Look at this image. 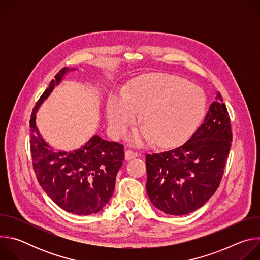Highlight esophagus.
Listing matches in <instances>:
<instances>
[{
	"instance_id": "esophagus-1",
	"label": "esophagus",
	"mask_w": 260,
	"mask_h": 260,
	"mask_svg": "<svg viewBox=\"0 0 260 260\" xmlns=\"http://www.w3.org/2000/svg\"><path fill=\"white\" fill-rule=\"evenodd\" d=\"M137 156H138V153L135 152V151H133V150H126L125 153H124V158H125L126 160H131V159H133V158H136Z\"/></svg>"
}]
</instances>
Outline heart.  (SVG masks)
<instances>
[{"instance_id": "1", "label": "heart", "mask_w": 260, "mask_h": 260, "mask_svg": "<svg viewBox=\"0 0 260 260\" xmlns=\"http://www.w3.org/2000/svg\"><path fill=\"white\" fill-rule=\"evenodd\" d=\"M204 91L193 83L165 73L135 78L126 94L108 100L107 118L115 137L122 136L139 114L141 129L134 133L136 144L151 141L159 147H172L187 140L206 113Z\"/></svg>"}]
</instances>
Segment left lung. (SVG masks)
<instances>
[{
    "label": "left lung",
    "mask_w": 260,
    "mask_h": 260,
    "mask_svg": "<svg viewBox=\"0 0 260 260\" xmlns=\"http://www.w3.org/2000/svg\"><path fill=\"white\" fill-rule=\"evenodd\" d=\"M232 141L230 115L218 92L204 123L186 143L146 155V190L154 207L170 215L200 209L219 187Z\"/></svg>",
    "instance_id": "left-lung-1"
}]
</instances>
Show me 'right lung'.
I'll return each mask as SVG.
<instances>
[{
	"label": "right lung",
	"mask_w": 260,
	"mask_h": 260,
	"mask_svg": "<svg viewBox=\"0 0 260 260\" xmlns=\"http://www.w3.org/2000/svg\"><path fill=\"white\" fill-rule=\"evenodd\" d=\"M70 70L62 68L37 102L29 120L32 167L39 184L62 210L91 215L100 212L114 191L116 175L124 159L123 145L94 135L78 150L57 151L49 146L36 126L40 105Z\"/></svg>",
	"instance_id": "obj_1"
}]
</instances>
